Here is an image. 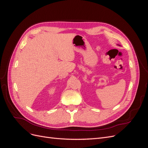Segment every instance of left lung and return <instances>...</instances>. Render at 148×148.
I'll return each mask as SVG.
<instances>
[{"instance_id":"1","label":"left lung","mask_w":148,"mask_h":148,"mask_svg":"<svg viewBox=\"0 0 148 148\" xmlns=\"http://www.w3.org/2000/svg\"><path fill=\"white\" fill-rule=\"evenodd\" d=\"M118 45H119V44H118ZM119 46H120V45H119Z\"/></svg>"}]
</instances>
